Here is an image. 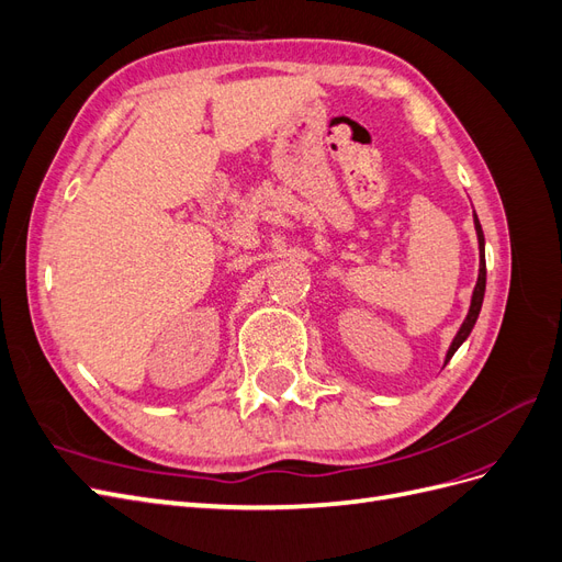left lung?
<instances>
[{
	"label": "left lung",
	"mask_w": 562,
	"mask_h": 562,
	"mask_svg": "<svg viewBox=\"0 0 562 562\" xmlns=\"http://www.w3.org/2000/svg\"><path fill=\"white\" fill-rule=\"evenodd\" d=\"M473 225H475V234H479V252H481V267H479V281H475V288H473V295H471V307H469V314L462 323V328L457 330L452 345L448 349V356H446V363L452 359L454 351L462 347L464 339L471 335L473 326H475V318H479L481 314V307H483V297H485V236H483V229H481V223L479 217H475L473 213Z\"/></svg>",
	"instance_id": "1"
}]
</instances>
